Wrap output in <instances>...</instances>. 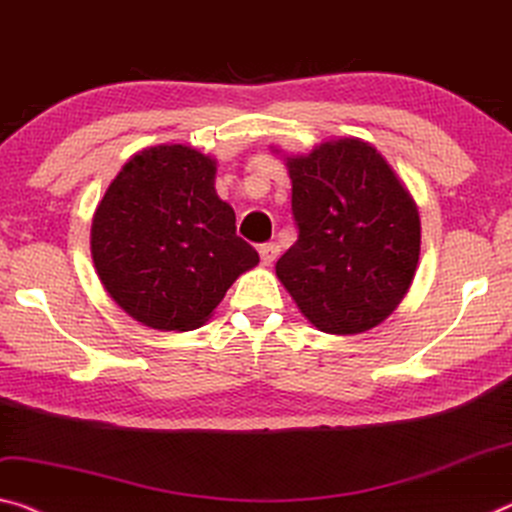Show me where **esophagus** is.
Listing matches in <instances>:
<instances>
[{"label": "esophagus", "mask_w": 512, "mask_h": 512, "mask_svg": "<svg viewBox=\"0 0 512 512\" xmlns=\"http://www.w3.org/2000/svg\"><path fill=\"white\" fill-rule=\"evenodd\" d=\"M280 255V246L278 243H264V246H259V259H262L264 266H271L275 259Z\"/></svg>", "instance_id": "1"}]
</instances>
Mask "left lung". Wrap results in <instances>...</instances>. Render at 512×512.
I'll list each match as a JSON object with an SVG mask.
<instances>
[{
    "mask_svg": "<svg viewBox=\"0 0 512 512\" xmlns=\"http://www.w3.org/2000/svg\"><path fill=\"white\" fill-rule=\"evenodd\" d=\"M282 157L298 239L275 275L316 330L360 335L380 326L419 264L415 198L383 154L355 136Z\"/></svg>",
    "mask_w": 512,
    "mask_h": 512,
    "instance_id": "left-lung-1",
    "label": "left lung"
}]
</instances>
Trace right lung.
Masks as SVG:
<instances>
[{
	"instance_id": "obj_1",
	"label": "right lung",
	"mask_w": 512,
	"mask_h": 512,
	"mask_svg": "<svg viewBox=\"0 0 512 512\" xmlns=\"http://www.w3.org/2000/svg\"><path fill=\"white\" fill-rule=\"evenodd\" d=\"M216 159L184 143L136 152L97 202L91 255L125 314L161 332L196 330L259 255L216 193Z\"/></svg>"
}]
</instances>
